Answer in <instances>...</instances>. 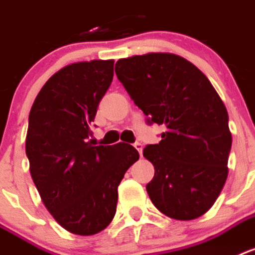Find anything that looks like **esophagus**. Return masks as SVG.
Masks as SVG:
<instances>
[{
    "instance_id": "34e87169",
    "label": "esophagus",
    "mask_w": 255,
    "mask_h": 255,
    "mask_svg": "<svg viewBox=\"0 0 255 255\" xmlns=\"http://www.w3.org/2000/svg\"><path fill=\"white\" fill-rule=\"evenodd\" d=\"M133 146L136 148V150L140 153V156H141V154H142V144H141V142H134Z\"/></svg>"
}]
</instances>
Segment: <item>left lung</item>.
<instances>
[{"label": "left lung", "instance_id": "left-lung-1", "mask_svg": "<svg viewBox=\"0 0 255 255\" xmlns=\"http://www.w3.org/2000/svg\"><path fill=\"white\" fill-rule=\"evenodd\" d=\"M115 73L146 123L165 128L144 157L154 166L146 191L158 211L192 220L214 206L228 177V113L210 80L173 53L117 61Z\"/></svg>", "mask_w": 255, "mask_h": 255}]
</instances>
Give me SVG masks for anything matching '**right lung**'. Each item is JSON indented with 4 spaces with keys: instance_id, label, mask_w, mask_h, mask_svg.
<instances>
[{
    "instance_id": "obj_1",
    "label": "right lung",
    "mask_w": 255,
    "mask_h": 255,
    "mask_svg": "<svg viewBox=\"0 0 255 255\" xmlns=\"http://www.w3.org/2000/svg\"><path fill=\"white\" fill-rule=\"evenodd\" d=\"M114 60L64 67L44 84L28 115L26 154L40 198L64 229L99 233L117 212L118 186L138 160L129 144L95 145L90 126L113 82Z\"/></svg>"
}]
</instances>
